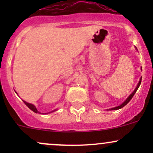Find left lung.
Returning <instances> with one entry per match:
<instances>
[{
  "mask_svg": "<svg viewBox=\"0 0 153 153\" xmlns=\"http://www.w3.org/2000/svg\"><path fill=\"white\" fill-rule=\"evenodd\" d=\"M135 49H136L137 50V47H135ZM141 81H142V78H140V80H139V82H138V84H137V87L135 88V89L134 90V91H133L132 93H131V94L129 95V96H128L127 97V99L125 100V101H124V102H123L122 104H120L119 105V106H116V107H114V108H109V109H107L108 111H111V110H118V109H120V108H123V107H124V106H126V105L129 102V101H130V100L132 99V97L133 96H134V95L135 94V93H136V91H137V89H138V88L140 87V84H141Z\"/></svg>",
  "mask_w": 153,
  "mask_h": 153,
  "instance_id": "1",
  "label": "left lung"
}]
</instances>
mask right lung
<instances>
[{
    "label": "right lung",
    "instance_id": "1",
    "mask_svg": "<svg viewBox=\"0 0 153 153\" xmlns=\"http://www.w3.org/2000/svg\"><path fill=\"white\" fill-rule=\"evenodd\" d=\"M16 92V91H15ZM23 101H24V103H25V104L26 105V106H27L28 107H29V108H30V109L31 110V111H33L34 112H35V113H40L39 111H38V110L36 109V106H34V105H33V104H31V103H28V102H26V101H24V100H23ZM57 108H56V109H54V110H53V111H50V112H48V113H42L43 114H50V113H52V112H54V111H57Z\"/></svg>",
    "mask_w": 153,
    "mask_h": 153
}]
</instances>
